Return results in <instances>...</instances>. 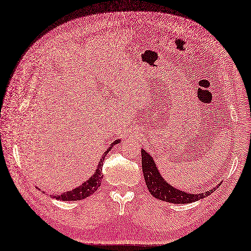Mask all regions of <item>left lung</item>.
I'll return each mask as SVG.
<instances>
[{
    "mask_svg": "<svg viewBox=\"0 0 251 251\" xmlns=\"http://www.w3.org/2000/svg\"><path fill=\"white\" fill-rule=\"evenodd\" d=\"M141 154L145 181H146V185L150 194L156 199L166 202H171V203L175 204L192 203V202H195L209 196L216 191L218 185H220V183L217 184L215 188L204 193L195 194L180 191L177 188H174L172 184H170L164 179V177L161 176L158 168L155 165L154 159L149 154V152H147L145 149H142Z\"/></svg>",
    "mask_w": 251,
    "mask_h": 251,
    "instance_id": "obj_1",
    "label": "left lung"
}]
</instances>
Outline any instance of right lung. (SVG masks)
Listing matches in <instances>:
<instances>
[{
  "label": "right lung",
  "instance_id": "obj_1",
  "mask_svg": "<svg viewBox=\"0 0 251 251\" xmlns=\"http://www.w3.org/2000/svg\"><path fill=\"white\" fill-rule=\"evenodd\" d=\"M121 143V140H115L110 144V147L103 153V155L101 159L98 163V167H97L95 173L88 178L86 181H84L81 185L79 187H76L75 189H73L71 191L64 192L61 194H51V198H55L56 200H62V201H77V200H82L85 199L86 197H90L91 195L98 190L101 184L102 180V165H103V160L106 156L107 153L110 151L111 147H114V145ZM45 193V192H44Z\"/></svg>",
  "mask_w": 251,
  "mask_h": 251
}]
</instances>
